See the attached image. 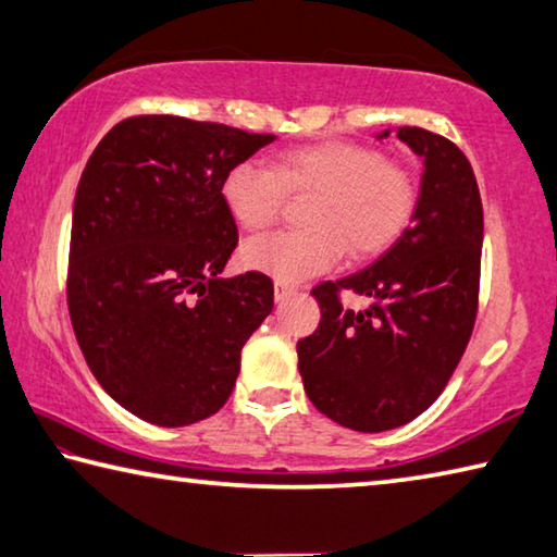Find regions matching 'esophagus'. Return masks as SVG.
I'll return each instance as SVG.
<instances>
[{
    "instance_id": "obj_1",
    "label": "esophagus",
    "mask_w": 557,
    "mask_h": 557,
    "mask_svg": "<svg viewBox=\"0 0 557 557\" xmlns=\"http://www.w3.org/2000/svg\"><path fill=\"white\" fill-rule=\"evenodd\" d=\"M297 292L295 285H287V282H275V299L285 301L287 297H292Z\"/></svg>"
}]
</instances>
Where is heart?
Returning a JSON list of instances; mask_svg holds the SVG:
<instances>
[{"mask_svg": "<svg viewBox=\"0 0 557 557\" xmlns=\"http://www.w3.org/2000/svg\"><path fill=\"white\" fill-rule=\"evenodd\" d=\"M289 194H314L305 223L243 245V262L277 282H301L332 270L348 250L354 258L379 256L410 223L418 188L400 164L379 149L326 139L282 152L275 169L238 162L223 174L221 199L245 231L277 221Z\"/></svg>", "mask_w": 557, "mask_h": 557, "instance_id": "heart-1", "label": "heart"}]
</instances>
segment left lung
I'll return each instance as SVG.
<instances>
[{"label": "left lung", "instance_id": "8db88e82", "mask_svg": "<svg viewBox=\"0 0 557 557\" xmlns=\"http://www.w3.org/2000/svg\"><path fill=\"white\" fill-rule=\"evenodd\" d=\"M398 139L425 166L412 221L369 268L312 289L322 322L297 342L309 400L356 432L393 430L425 412L455 373L476 319L484 211L469 159L422 127H398ZM342 288L372 305L346 310Z\"/></svg>", "mask_w": 557, "mask_h": 557}]
</instances>
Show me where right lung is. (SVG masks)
<instances>
[{
  "label": "right lung",
  "mask_w": 557,
  "mask_h": 557,
  "mask_svg": "<svg viewBox=\"0 0 557 557\" xmlns=\"http://www.w3.org/2000/svg\"><path fill=\"white\" fill-rule=\"evenodd\" d=\"M275 135L137 115L100 139L78 182L69 312L112 400L159 428L219 412L240 351L275 305L262 272L219 277L238 245L221 182Z\"/></svg>",
  "instance_id": "right-lung-1"
}]
</instances>
